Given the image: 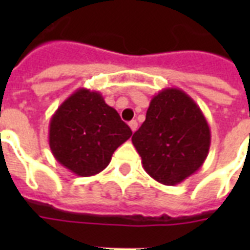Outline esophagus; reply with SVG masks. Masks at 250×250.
I'll return each instance as SVG.
<instances>
[{
	"label": "esophagus",
	"mask_w": 250,
	"mask_h": 250,
	"mask_svg": "<svg viewBox=\"0 0 250 250\" xmlns=\"http://www.w3.org/2000/svg\"><path fill=\"white\" fill-rule=\"evenodd\" d=\"M128 125H129V128H131V131H132V132H135V131L137 129V122L136 121H131Z\"/></svg>",
	"instance_id": "obj_1"
}]
</instances>
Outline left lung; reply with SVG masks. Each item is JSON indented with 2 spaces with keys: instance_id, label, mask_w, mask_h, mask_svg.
<instances>
[{
  "instance_id": "1",
  "label": "left lung",
  "mask_w": 250,
  "mask_h": 250,
  "mask_svg": "<svg viewBox=\"0 0 250 250\" xmlns=\"http://www.w3.org/2000/svg\"><path fill=\"white\" fill-rule=\"evenodd\" d=\"M210 141L205 115L179 88L153 96L145 122L132 136L144 170L165 186H176L194 174L205 162Z\"/></svg>"
}]
</instances>
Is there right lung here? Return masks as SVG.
Returning <instances> with one entry per match:
<instances>
[{
  "instance_id": "obj_1",
  "label": "right lung",
  "mask_w": 250,
  "mask_h": 250,
  "mask_svg": "<svg viewBox=\"0 0 250 250\" xmlns=\"http://www.w3.org/2000/svg\"><path fill=\"white\" fill-rule=\"evenodd\" d=\"M132 131L97 90L80 88L66 98L49 123L53 156L78 176H93Z\"/></svg>"
}]
</instances>
